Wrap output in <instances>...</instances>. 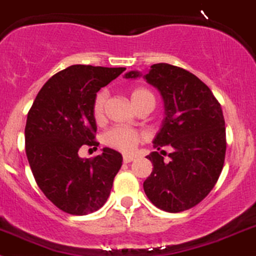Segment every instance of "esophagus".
<instances>
[{
	"label": "esophagus",
	"mask_w": 256,
	"mask_h": 256,
	"mask_svg": "<svg viewBox=\"0 0 256 256\" xmlns=\"http://www.w3.org/2000/svg\"><path fill=\"white\" fill-rule=\"evenodd\" d=\"M135 158L132 155H124V163H131Z\"/></svg>",
	"instance_id": "1"
}]
</instances>
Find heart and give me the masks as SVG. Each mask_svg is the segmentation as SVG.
<instances>
[{"mask_svg": "<svg viewBox=\"0 0 256 256\" xmlns=\"http://www.w3.org/2000/svg\"><path fill=\"white\" fill-rule=\"evenodd\" d=\"M146 98L154 101V97H152V93L148 90H144V88H136V90H134L132 92L130 93V100L134 107ZM104 102H106V93L100 92L96 96L94 104H93V117H94L96 121H101L102 117H104ZM142 140V134L132 130V128H124V126L112 128L111 130H108L104 135V144L114 148V149H117L120 150V152H132L136 148V145L139 144Z\"/></svg>", "mask_w": 256, "mask_h": 256, "instance_id": "b5f03b06", "label": "heart"}]
</instances>
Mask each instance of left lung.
Returning a JSON list of instances; mask_svg holds the SVG:
<instances>
[{
	"label": "left lung",
	"instance_id": "obj_1",
	"mask_svg": "<svg viewBox=\"0 0 256 256\" xmlns=\"http://www.w3.org/2000/svg\"><path fill=\"white\" fill-rule=\"evenodd\" d=\"M126 80L142 77L160 93L164 118L148 159L152 172L144 182L145 194L163 211L192 208L216 184L226 152L225 120L214 93L194 74L166 63L152 64L145 73L130 70ZM172 148L168 160L162 149Z\"/></svg>",
	"mask_w": 256,
	"mask_h": 256
}]
</instances>
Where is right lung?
Wrapping results in <instances>:
<instances>
[{
	"label": "right lung",
	"instance_id": "add662e5",
	"mask_svg": "<svg viewBox=\"0 0 256 256\" xmlns=\"http://www.w3.org/2000/svg\"><path fill=\"white\" fill-rule=\"evenodd\" d=\"M126 68L76 66L54 74L28 114L26 156L38 186L62 211L87 214L106 204L122 155L110 148L93 159L78 155L97 145L93 104L97 92Z\"/></svg>",
	"mask_w": 256,
	"mask_h": 256
}]
</instances>
